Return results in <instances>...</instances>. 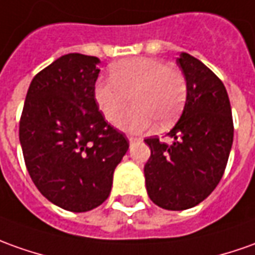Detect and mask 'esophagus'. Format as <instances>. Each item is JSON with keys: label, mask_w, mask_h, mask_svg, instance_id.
<instances>
[{"label": "esophagus", "mask_w": 255, "mask_h": 255, "mask_svg": "<svg viewBox=\"0 0 255 255\" xmlns=\"http://www.w3.org/2000/svg\"><path fill=\"white\" fill-rule=\"evenodd\" d=\"M138 140H140L138 137H133V136H130V137H129V143L133 144V143H136V141H138Z\"/></svg>", "instance_id": "obj_1"}]
</instances>
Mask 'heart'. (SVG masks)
Listing matches in <instances>:
<instances>
[{
    "label": "heart",
    "mask_w": 255,
    "mask_h": 255,
    "mask_svg": "<svg viewBox=\"0 0 255 255\" xmlns=\"http://www.w3.org/2000/svg\"><path fill=\"white\" fill-rule=\"evenodd\" d=\"M187 96L183 73L162 59L136 57L122 59L111 68V79H100L94 98L107 121H114L129 103L133 107L117 119L122 130L140 133L158 121L172 124L182 112Z\"/></svg>",
    "instance_id": "obj_1"
}]
</instances>
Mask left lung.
Here are the masks:
<instances>
[{"label":"left lung","mask_w":255,"mask_h":255,"mask_svg":"<svg viewBox=\"0 0 255 255\" xmlns=\"http://www.w3.org/2000/svg\"><path fill=\"white\" fill-rule=\"evenodd\" d=\"M187 86L183 112L168 133L172 144L145 138L151 155L144 165L145 187L154 204L171 211L196 207L224 176L233 143L229 97L214 72L182 52L176 59Z\"/></svg>","instance_id":"1"}]
</instances>
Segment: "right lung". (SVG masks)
Instances as JSON below:
<instances>
[{"label": "right lung", "instance_id": "right-lung-1", "mask_svg": "<svg viewBox=\"0 0 255 255\" xmlns=\"http://www.w3.org/2000/svg\"><path fill=\"white\" fill-rule=\"evenodd\" d=\"M97 57L66 54L31 80L19 122L27 172L52 204L86 212L108 198L117 165L129 148L125 133L100 112Z\"/></svg>", "mask_w": 255, "mask_h": 255}]
</instances>
